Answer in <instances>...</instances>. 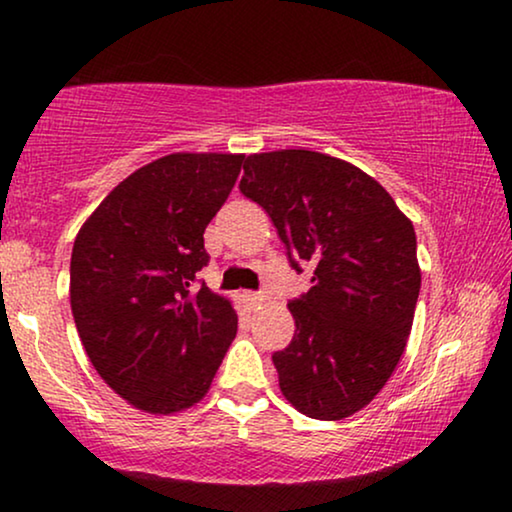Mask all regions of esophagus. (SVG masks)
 <instances>
[{"label": "esophagus", "mask_w": 512, "mask_h": 512, "mask_svg": "<svg viewBox=\"0 0 512 512\" xmlns=\"http://www.w3.org/2000/svg\"><path fill=\"white\" fill-rule=\"evenodd\" d=\"M249 300V305H263L265 303V296L263 293H247V296H244Z\"/></svg>", "instance_id": "obj_1"}]
</instances>
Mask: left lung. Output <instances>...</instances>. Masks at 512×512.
<instances>
[{
    "label": "left lung",
    "mask_w": 512,
    "mask_h": 512,
    "mask_svg": "<svg viewBox=\"0 0 512 512\" xmlns=\"http://www.w3.org/2000/svg\"><path fill=\"white\" fill-rule=\"evenodd\" d=\"M240 191L268 212L291 268H314L312 289L289 300L293 340L272 354L279 389L312 419L354 415L408 342L422 286L412 221L373 177L317 151L254 153Z\"/></svg>",
    "instance_id": "left-lung-1"
}]
</instances>
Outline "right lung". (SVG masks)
I'll return each instance as SVG.
<instances>
[{
    "label": "right lung",
    "mask_w": 512,
    "mask_h": 512,
    "mask_svg": "<svg viewBox=\"0 0 512 512\" xmlns=\"http://www.w3.org/2000/svg\"><path fill=\"white\" fill-rule=\"evenodd\" d=\"M244 156L172 153L139 167L74 240L69 300L97 373L151 415L207 394L237 333L230 300L200 282L205 228L233 191Z\"/></svg>",
    "instance_id": "add662e5"
}]
</instances>
